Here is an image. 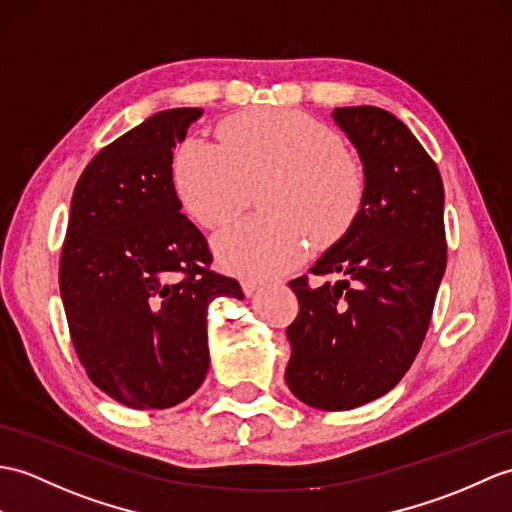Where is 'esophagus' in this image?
<instances>
[{
	"label": "esophagus",
	"mask_w": 512,
	"mask_h": 512,
	"mask_svg": "<svg viewBox=\"0 0 512 512\" xmlns=\"http://www.w3.org/2000/svg\"><path fill=\"white\" fill-rule=\"evenodd\" d=\"M259 288H261V285H259L257 281H251V279H244V281H242V292H244L246 296H253L255 292H259Z\"/></svg>",
	"instance_id": "34e87169"
}]
</instances>
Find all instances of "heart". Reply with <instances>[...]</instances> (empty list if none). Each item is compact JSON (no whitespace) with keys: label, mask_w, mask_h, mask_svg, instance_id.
<instances>
[{"label":"heart","mask_w":512,"mask_h":512,"mask_svg":"<svg viewBox=\"0 0 512 512\" xmlns=\"http://www.w3.org/2000/svg\"><path fill=\"white\" fill-rule=\"evenodd\" d=\"M220 144L189 137L178 148L172 178L183 209L200 227L237 216L253 187L266 218H244L213 237L220 266L237 277L270 279L296 268L314 244L349 231L366 194L362 161L342 148L327 124L301 111L253 109L220 124Z\"/></svg>","instance_id":"b5f03b06"}]
</instances>
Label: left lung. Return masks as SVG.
Returning <instances> with one entry per match:
<instances>
[{"mask_svg":"<svg viewBox=\"0 0 512 512\" xmlns=\"http://www.w3.org/2000/svg\"><path fill=\"white\" fill-rule=\"evenodd\" d=\"M331 115L360 154L366 194L349 231L310 268L336 281H290L299 316L285 329V382L307 406L338 412L386 395L412 366L447 244L441 172L410 128L377 106Z\"/></svg>","mask_w":512,"mask_h":512,"instance_id":"8db88e82","label":"left lung"}]
</instances>
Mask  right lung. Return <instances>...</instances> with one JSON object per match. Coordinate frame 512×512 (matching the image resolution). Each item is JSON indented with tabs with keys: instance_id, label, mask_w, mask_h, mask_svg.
<instances>
[{
	"instance_id": "obj_1",
	"label": "right lung",
	"mask_w": 512,
	"mask_h": 512,
	"mask_svg": "<svg viewBox=\"0 0 512 512\" xmlns=\"http://www.w3.org/2000/svg\"><path fill=\"white\" fill-rule=\"evenodd\" d=\"M200 115L154 113L95 154L71 196L58 266L71 342L91 382L135 410L194 395L209 368V303L244 296L209 270L172 183V150Z\"/></svg>"
}]
</instances>
